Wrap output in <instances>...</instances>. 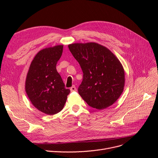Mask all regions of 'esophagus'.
I'll return each instance as SVG.
<instances>
[{
	"mask_svg": "<svg viewBox=\"0 0 158 158\" xmlns=\"http://www.w3.org/2000/svg\"><path fill=\"white\" fill-rule=\"evenodd\" d=\"M76 90H77V89H76V88L75 87V85H73V86L70 88L71 92H76Z\"/></svg>",
	"mask_w": 158,
	"mask_h": 158,
	"instance_id": "obj_1",
	"label": "esophagus"
}]
</instances>
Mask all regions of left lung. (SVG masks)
I'll use <instances>...</instances> for the list:
<instances>
[{
	"label": "left lung",
	"mask_w": 158,
	"mask_h": 158,
	"mask_svg": "<svg viewBox=\"0 0 158 158\" xmlns=\"http://www.w3.org/2000/svg\"><path fill=\"white\" fill-rule=\"evenodd\" d=\"M69 48L83 72L78 93L89 106L103 109L123 92L125 72L120 61L106 47L96 43L73 44Z\"/></svg>",
	"instance_id": "left-lung-1"
}]
</instances>
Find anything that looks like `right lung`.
Here are the masks:
<instances>
[{
  "label": "right lung",
  "mask_w": 158,
  "mask_h": 158,
  "mask_svg": "<svg viewBox=\"0 0 158 158\" xmlns=\"http://www.w3.org/2000/svg\"><path fill=\"white\" fill-rule=\"evenodd\" d=\"M63 45L41 50L30 64L26 80V92L33 106L47 114H55L63 109L70 90L64 87L56 69Z\"/></svg>",
  "instance_id": "right-lung-1"
}]
</instances>
